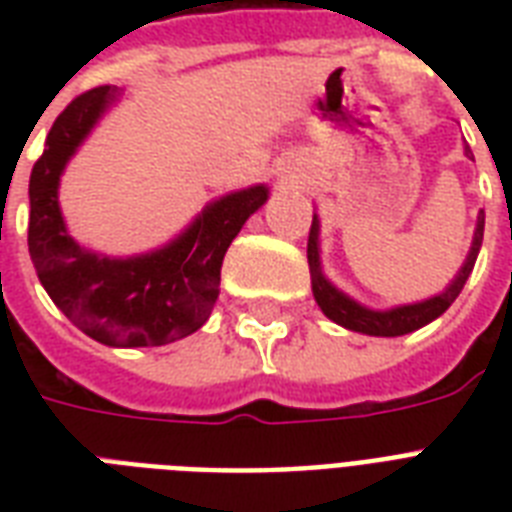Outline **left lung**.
Segmentation results:
<instances>
[{
  "label": "left lung",
  "mask_w": 512,
  "mask_h": 512,
  "mask_svg": "<svg viewBox=\"0 0 512 512\" xmlns=\"http://www.w3.org/2000/svg\"><path fill=\"white\" fill-rule=\"evenodd\" d=\"M465 156L473 159V151L465 146ZM321 220L319 215H313L311 236H308V265H311V287L313 297L319 303L321 313L327 316L329 321H335L340 327L350 329V332H358V335L369 337H401L409 335V332H417L430 321H436L441 313H446V308L457 300V295L465 287V281L473 273V265H476V257L481 252V241H484V209L478 212L476 231H473V241H470V249L462 265L457 268V273L452 276V281L446 284L438 295L425 297V300H417V303L406 305H390V308H369V305L358 303L350 295H345L342 289H337L332 281L327 279V273L321 268Z\"/></svg>",
  "instance_id": "obj_1"
}]
</instances>
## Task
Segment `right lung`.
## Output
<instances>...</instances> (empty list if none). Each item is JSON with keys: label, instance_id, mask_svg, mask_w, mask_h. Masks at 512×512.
Instances as JSON below:
<instances>
[{"label": "right lung", "instance_id": "obj_1", "mask_svg": "<svg viewBox=\"0 0 512 512\" xmlns=\"http://www.w3.org/2000/svg\"><path fill=\"white\" fill-rule=\"evenodd\" d=\"M119 98V87H95L71 100L52 124L28 180V252L52 303L84 335L111 348H148L204 327L220 295L225 252L271 188L257 183L217 196L151 252L111 257L82 247L60 212V177Z\"/></svg>", "mask_w": 512, "mask_h": 512}]
</instances>
